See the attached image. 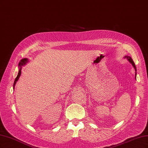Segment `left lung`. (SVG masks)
<instances>
[{
    "label": "left lung",
    "mask_w": 148,
    "mask_h": 148,
    "mask_svg": "<svg viewBox=\"0 0 148 148\" xmlns=\"http://www.w3.org/2000/svg\"><path fill=\"white\" fill-rule=\"evenodd\" d=\"M125 58H127V59L128 60V61L130 62V63L132 64V65H133V66L134 67V69H135V71H136V66H135V63H134V62L133 61V60H132V58L130 57V56H125ZM136 72L135 73V77H136Z\"/></svg>",
    "instance_id": "left-lung-1"
}]
</instances>
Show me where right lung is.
<instances>
[{
  "instance_id": "right-lung-1",
  "label": "right lung",
  "mask_w": 148,
  "mask_h": 148,
  "mask_svg": "<svg viewBox=\"0 0 148 148\" xmlns=\"http://www.w3.org/2000/svg\"><path fill=\"white\" fill-rule=\"evenodd\" d=\"M28 62V59H26V58H25V59H21V60H20V62H19L18 66H20V70H19L18 73L17 77H16V78H15V79L14 83H13V89H14V87H15V84H16V82L18 81V79H19V78H20V75H21V66H23V65H25L26 63H27Z\"/></svg>"
}]
</instances>
